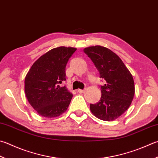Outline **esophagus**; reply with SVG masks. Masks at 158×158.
Segmentation results:
<instances>
[{"label":"esophagus","mask_w":158,"mask_h":158,"mask_svg":"<svg viewBox=\"0 0 158 158\" xmlns=\"http://www.w3.org/2000/svg\"><path fill=\"white\" fill-rule=\"evenodd\" d=\"M85 91H86V89H78V92L80 94H83V93H85Z\"/></svg>","instance_id":"obj_1"}]
</instances>
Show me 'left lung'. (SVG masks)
<instances>
[{
    "instance_id": "left-lung-1",
    "label": "left lung",
    "mask_w": 158,
    "mask_h": 158,
    "mask_svg": "<svg viewBox=\"0 0 158 158\" xmlns=\"http://www.w3.org/2000/svg\"><path fill=\"white\" fill-rule=\"evenodd\" d=\"M83 51L93 61L100 78L106 81L101 86L99 102L90 104L91 111L100 120H115L129 109L134 97L131 73L120 57L105 47H88Z\"/></svg>"
}]
</instances>
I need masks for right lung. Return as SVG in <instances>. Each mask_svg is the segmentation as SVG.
I'll return each instance as SVG.
<instances>
[{
  "label": "right lung",
  "instance_id": "add662e5",
  "mask_svg": "<svg viewBox=\"0 0 158 158\" xmlns=\"http://www.w3.org/2000/svg\"><path fill=\"white\" fill-rule=\"evenodd\" d=\"M76 48L58 47L35 61L25 76V92L29 103L44 118H56L67 111L73 94L60 87L65 78V67Z\"/></svg>",
  "mask_w": 158,
  "mask_h": 158
}]
</instances>
